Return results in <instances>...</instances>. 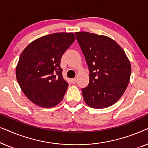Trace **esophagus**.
I'll return each instance as SVG.
<instances>
[{"instance_id": "34e87169", "label": "esophagus", "mask_w": 148, "mask_h": 148, "mask_svg": "<svg viewBox=\"0 0 148 148\" xmlns=\"http://www.w3.org/2000/svg\"><path fill=\"white\" fill-rule=\"evenodd\" d=\"M71 82H72L73 84H76V82H77V79H75V78L71 79Z\"/></svg>"}]
</instances>
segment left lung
<instances>
[{"instance_id": "obj_1", "label": "left lung", "mask_w": 148, "mask_h": 148, "mask_svg": "<svg viewBox=\"0 0 148 148\" xmlns=\"http://www.w3.org/2000/svg\"><path fill=\"white\" fill-rule=\"evenodd\" d=\"M75 35L90 71L88 86L82 90L85 102L94 108H108L127 88L130 62L123 48L107 36L86 32Z\"/></svg>"}]
</instances>
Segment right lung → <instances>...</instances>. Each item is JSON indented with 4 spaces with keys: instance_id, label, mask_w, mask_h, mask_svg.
Here are the masks:
<instances>
[{
    "instance_id": "obj_1",
    "label": "right lung",
    "mask_w": 148,
    "mask_h": 148,
    "mask_svg": "<svg viewBox=\"0 0 148 148\" xmlns=\"http://www.w3.org/2000/svg\"><path fill=\"white\" fill-rule=\"evenodd\" d=\"M75 40L73 33H55L38 38L22 52L16 77L24 94L34 104L50 108L61 102L68 88L62 75V54Z\"/></svg>"
}]
</instances>
